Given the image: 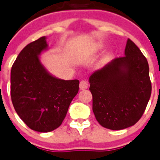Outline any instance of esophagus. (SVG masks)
I'll return each instance as SVG.
<instances>
[{
    "label": "esophagus",
    "instance_id": "34e87169",
    "mask_svg": "<svg viewBox=\"0 0 160 160\" xmlns=\"http://www.w3.org/2000/svg\"><path fill=\"white\" fill-rule=\"evenodd\" d=\"M89 87V84L86 81H84L82 80V82H80V85H79V88H80V90H84V89H86Z\"/></svg>",
    "mask_w": 160,
    "mask_h": 160
}]
</instances>
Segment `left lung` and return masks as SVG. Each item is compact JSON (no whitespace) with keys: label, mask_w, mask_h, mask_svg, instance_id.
Instances as JSON below:
<instances>
[{"label":"left lung","mask_w":160,"mask_h":160,"mask_svg":"<svg viewBox=\"0 0 160 160\" xmlns=\"http://www.w3.org/2000/svg\"><path fill=\"white\" fill-rule=\"evenodd\" d=\"M89 82L96 119L112 130L138 122L151 97L147 59L130 39L127 42L125 56L94 71Z\"/></svg>","instance_id":"obj_1"}]
</instances>
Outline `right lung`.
<instances>
[{
	"mask_svg": "<svg viewBox=\"0 0 160 160\" xmlns=\"http://www.w3.org/2000/svg\"><path fill=\"white\" fill-rule=\"evenodd\" d=\"M48 49L46 37L28 44L11 71V97L16 113L31 130L47 133L58 128L77 95L79 81L50 74L40 60Z\"/></svg>",
	"mask_w": 160,
	"mask_h": 160,
	"instance_id": "add662e5",
	"label": "right lung"
}]
</instances>
